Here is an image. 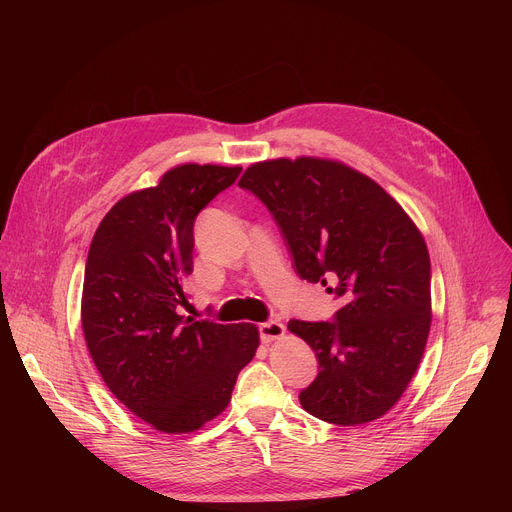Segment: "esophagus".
Wrapping results in <instances>:
<instances>
[{"label": "esophagus", "mask_w": 512, "mask_h": 512, "mask_svg": "<svg viewBox=\"0 0 512 512\" xmlns=\"http://www.w3.org/2000/svg\"><path fill=\"white\" fill-rule=\"evenodd\" d=\"M283 332H285V328H283V324L277 322V320H267V322L259 324V336H261L263 342L277 340V338L283 336Z\"/></svg>", "instance_id": "1"}]
</instances>
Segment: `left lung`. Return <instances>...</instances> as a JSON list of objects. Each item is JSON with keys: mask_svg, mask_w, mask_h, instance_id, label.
<instances>
[{"mask_svg": "<svg viewBox=\"0 0 512 512\" xmlns=\"http://www.w3.org/2000/svg\"><path fill=\"white\" fill-rule=\"evenodd\" d=\"M239 186L271 212L296 273L342 304L330 322L287 324L318 358L302 407L336 425L379 419L407 389L429 334L421 233L377 182L338 162H259Z\"/></svg>", "mask_w": 512, "mask_h": 512, "instance_id": "8db88e82", "label": "left lung"}]
</instances>
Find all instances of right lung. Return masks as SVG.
<instances>
[{"label":"right lung","instance_id":"obj_1","mask_svg":"<svg viewBox=\"0 0 512 512\" xmlns=\"http://www.w3.org/2000/svg\"><path fill=\"white\" fill-rule=\"evenodd\" d=\"M239 174V166H178L121 198L89 249L81 320L95 367L131 413L166 433L194 431L225 411L259 346L253 324L178 314L196 216Z\"/></svg>","mask_w":512,"mask_h":512}]
</instances>
